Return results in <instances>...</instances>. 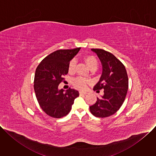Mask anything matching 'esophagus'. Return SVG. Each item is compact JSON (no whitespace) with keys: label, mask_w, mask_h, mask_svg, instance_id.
<instances>
[{"label":"esophagus","mask_w":156,"mask_h":156,"mask_svg":"<svg viewBox=\"0 0 156 156\" xmlns=\"http://www.w3.org/2000/svg\"><path fill=\"white\" fill-rule=\"evenodd\" d=\"M87 92H84V91H80V95H86L87 94Z\"/></svg>","instance_id":"esophagus-1"}]
</instances>
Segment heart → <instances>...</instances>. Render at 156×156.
Listing matches in <instances>:
<instances>
[{
    "instance_id": "heart-1",
    "label": "heart",
    "mask_w": 156,
    "mask_h": 156,
    "mask_svg": "<svg viewBox=\"0 0 156 156\" xmlns=\"http://www.w3.org/2000/svg\"><path fill=\"white\" fill-rule=\"evenodd\" d=\"M86 62L87 65L90 66V68L91 69L94 67H97L98 62L96 57L93 55H87L84 58ZM76 63V60L75 58H73L69 63V72L70 73L74 72L75 70V66ZM88 83V80L83 78V77H77L73 80V85L75 87L80 89V90H84L86 88L87 84Z\"/></svg>"
}]
</instances>
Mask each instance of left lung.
Here are the masks:
<instances>
[{
  "instance_id": "obj_1",
  "label": "left lung",
  "mask_w": 156,
  "mask_h": 156,
  "mask_svg": "<svg viewBox=\"0 0 156 156\" xmlns=\"http://www.w3.org/2000/svg\"><path fill=\"white\" fill-rule=\"evenodd\" d=\"M100 59L102 73L93 90L104 89V95L97 98L90 107L91 113L104 118L114 114L122 105L128 88V78L124 65L112 54L101 49H91Z\"/></svg>"
}]
</instances>
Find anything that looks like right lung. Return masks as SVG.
Listing matches in <instances>:
<instances>
[{"label":"right lung","mask_w":156,"mask_h":156,"mask_svg":"<svg viewBox=\"0 0 156 156\" xmlns=\"http://www.w3.org/2000/svg\"><path fill=\"white\" fill-rule=\"evenodd\" d=\"M80 49L57 50L44 58L36 70L34 90L37 102L44 112L52 117L59 119L67 115L79 96L78 91L59 90L58 85L64 81L70 60Z\"/></svg>","instance_id":"right-lung-1"}]
</instances>
